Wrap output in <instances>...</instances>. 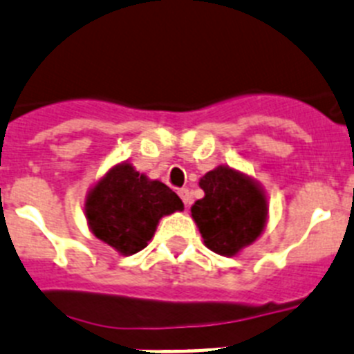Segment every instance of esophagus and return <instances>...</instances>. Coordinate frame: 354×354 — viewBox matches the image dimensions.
<instances>
[{
	"label": "esophagus",
	"instance_id": "34e87169",
	"mask_svg": "<svg viewBox=\"0 0 354 354\" xmlns=\"http://www.w3.org/2000/svg\"><path fill=\"white\" fill-rule=\"evenodd\" d=\"M177 193H179V196H180V200H183L184 202V205H189L191 203V193H189V189H187V187H180L179 191H177Z\"/></svg>",
	"mask_w": 354,
	"mask_h": 354
}]
</instances>
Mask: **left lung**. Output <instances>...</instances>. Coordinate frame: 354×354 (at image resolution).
<instances>
[{"mask_svg": "<svg viewBox=\"0 0 354 354\" xmlns=\"http://www.w3.org/2000/svg\"><path fill=\"white\" fill-rule=\"evenodd\" d=\"M205 196L191 207L207 248L233 256L254 242L267 219V200L251 179L228 167L209 171L200 180Z\"/></svg>", "mask_w": 354, "mask_h": 354, "instance_id": "obj_1", "label": "left lung"}]
</instances>
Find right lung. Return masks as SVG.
<instances>
[{
	"mask_svg": "<svg viewBox=\"0 0 354 354\" xmlns=\"http://www.w3.org/2000/svg\"><path fill=\"white\" fill-rule=\"evenodd\" d=\"M183 209V200L170 187L121 165L91 191L86 216L100 241L122 254H135L151 241L161 217Z\"/></svg>",
	"mask_w": 354,
	"mask_h": 354,
	"instance_id": "right-lung-1",
	"label": "right lung"
}]
</instances>
